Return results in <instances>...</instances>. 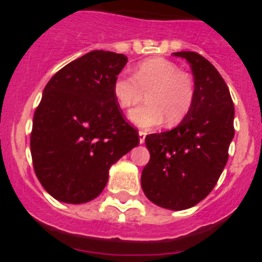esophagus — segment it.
I'll return each instance as SVG.
<instances>
[{
  "instance_id": "1",
  "label": "esophagus",
  "mask_w": 262,
  "mask_h": 262,
  "mask_svg": "<svg viewBox=\"0 0 262 262\" xmlns=\"http://www.w3.org/2000/svg\"><path fill=\"white\" fill-rule=\"evenodd\" d=\"M145 136H147V131H143V129H140L139 131V140H140V143H144L145 142Z\"/></svg>"
}]
</instances>
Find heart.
<instances>
[{"mask_svg": "<svg viewBox=\"0 0 262 262\" xmlns=\"http://www.w3.org/2000/svg\"><path fill=\"white\" fill-rule=\"evenodd\" d=\"M115 101L122 108L148 102L129 113V119L143 128L160 124L176 126L185 119L195 97V84L189 73L176 62L163 57L145 60L136 67L134 76H118L113 85Z\"/></svg>", "mask_w": 262, "mask_h": 262, "instance_id": "1", "label": "heart"}]
</instances>
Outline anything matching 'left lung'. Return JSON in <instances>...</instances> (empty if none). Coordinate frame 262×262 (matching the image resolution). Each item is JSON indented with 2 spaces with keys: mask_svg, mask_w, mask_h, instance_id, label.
Masks as SVG:
<instances>
[{
  "mask_svg": "<svg viewBox=\"0 0 262 262\" xmlns=\"http://www.w3.org/2000/svg\"><path fill=\"white\" fill-rule=\"evenodd\" d=\"M173 55L190 64L195 97L176 128L145 136L151 157L142 172V187L157 206L185 210L205 200L223 172L235 135V107L228 86L209 60L193 51Z\"/></svg>",
  "mask_w": 262,
  "mask_h": 262,
  "instance_id": "obj_1",
  "label": "left lung"
}]
</instances>
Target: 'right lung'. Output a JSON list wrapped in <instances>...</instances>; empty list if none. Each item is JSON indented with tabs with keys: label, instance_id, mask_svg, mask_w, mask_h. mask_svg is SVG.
Instances as JSON below:
<instances>
[{
	"label": "right lung",
	"instance_id": "right-lung-1",
	"mask_svg": "<svg viewBox=\"0 0 262 262\" xmlns=\"http://www.w3.org/2000/svg\"><path fill=\"white\" fill-rule=\"evenodd\" d=\"M127 56L92 51L52 76L32 120L30 147L39 182L57 201L85 203L105 189L108 169L139 145L113 85Z\"/></svg>",
	"mask_w": 262,
	"mask_h": 262
}]
</instances>
